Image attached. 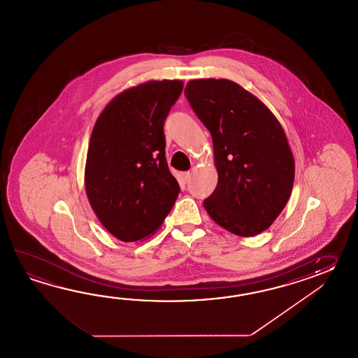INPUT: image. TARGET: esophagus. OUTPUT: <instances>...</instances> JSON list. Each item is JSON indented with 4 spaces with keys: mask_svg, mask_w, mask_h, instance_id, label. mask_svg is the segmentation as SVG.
Segmentation results:
<instances>
[{
    "mask_svg": "<svg viewBox=\"0 0 358 358\" xmlns=\"http://www.w3.org/2000/svg\"><path fill=\"white\" fill-rule=\"evenodd\" d=\"M180 179H182V182L185 184V182H189L190 179V173L189 171H185V173H182L180 174Z\"/></svg>",
    "mask_w": 358,
    "mask_h": 358,
    "instance_id": "obj_1",
    "label": "esophagus"
}]
</instances>
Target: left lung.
<instances>
[{
  "label": "left lung",
  "mask_w": 358,
  "mask_h": 358,
  "mask_svg": "<svg viewBox=\"0 0 358 358\" xmlns=\"http://www.w3.org/2000/svg\"><path fill=\"white\" fill-rule=\"evenodd\" d=\"M185 97L213 137L219 174L206 211L239 236L266 230L287 205L294 159L280 122L256 96L228 79H194Z\"/></svg>",
  "instance_id": "obj_1"
}]
</instances>
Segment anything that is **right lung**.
<instances>
[{
    "label": "right lung",
    "mask_w": 358,
    "mask_h": 358,
    "mask_svg": "<svg viewBox=\"0 0 358 358\" xmlns=\"http://www.w3.org/2000/svg\"><path fill=\"white\" fill-rule=\"evenodd\" d=\"M182 80H150L108 102L92 130L84 182L99 220L122 242L160 228L179 184L165 157L164 124L182 91Z\"/></svg>",
    "instance_id": "1"
}]
</instances>
